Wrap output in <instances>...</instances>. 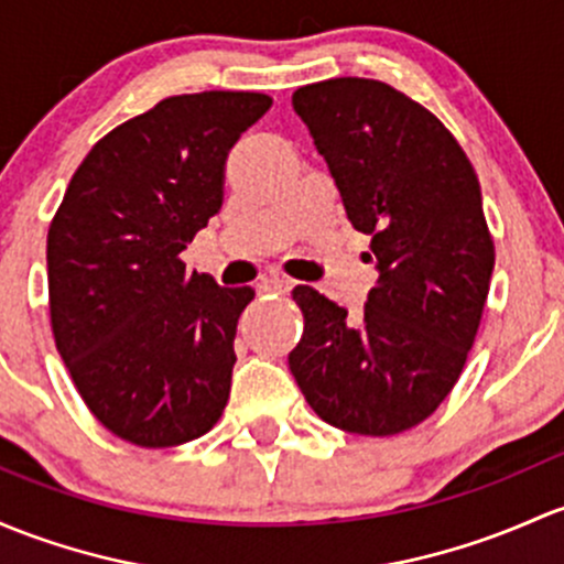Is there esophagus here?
Instances as JSON below:
<instances>
[{
  "instance_id": "34e87169",
  "label": "esophagus",
  "mask_w": 564,
  "mask_h": 564,
  "mask_svg": "<svg viewBox=\"0 0 564 564\" xmlns=\"http://www.w3.org/2000/svg\"><path fill=\"white\" fill-rule=\"evenodd\" d=\"M290 288H293V280H288L284 274H269V276H263L258 284L260 293H276V295L290 293Z\"/></svg>"
}]
</instances>
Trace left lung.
<instances>
[{
    "mask_svg": "<svg viewBox=\"0 0 564 564\" xmlns=\"http://www.w3.org/2000/svg\"><path fill=\"white\" fill-rule=\"evenodd\" d=\"M293 110L347 220L371 236L379 280L355 323L308 284L293 290L304 336L290 371L328 425L403 433L457 384L487 304L495 241L478 177L452 131L387 83H312L295 90Z\"/></svg>",
    "mask_w": 564,
    "mask_h": 564,
    "instance_id": "8db88e82",
    "label": "left lung"
}]
</instances>
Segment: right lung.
Instances as JSON below:
<instances>
[{
    "label": "right lung",
    "instance_id": "add662e5",
    "mask_svg": "<svg viewBox=\"0 0 564 564\" xmlns=\"http://www.w3.org/2000/svg\"><path fill=\"white\" fill-rule=\"evenodd\" d=\"M265 94L169 96L90 148L47 228L51 328L90 414L169 449L209 433L231 392L252 288H220L180 258L223 207L228 150Z\"/></svg>",
    "mask_w": 564,
    "mask_h": 564
}]
</instances>
